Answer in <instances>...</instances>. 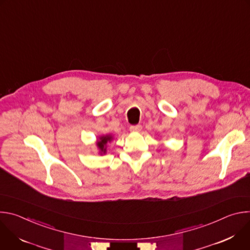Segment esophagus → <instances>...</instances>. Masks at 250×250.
<instances>
[{
  "instance_id": "34e87169",
  "label": "esophagus",
  "mask_w": 250,
  "mask_h": 250,
  "mask_svg": "<svg viewBox=\"0 0 250 250\" xmlns=\"http://www.w3.org/2000/svg\"><path fill=\"white\" fill-rule=\"evenodd\" d=\"M129 130L132 132H138L141 130V125H131L129 127Z\"/></svg>"
}]
</instances>
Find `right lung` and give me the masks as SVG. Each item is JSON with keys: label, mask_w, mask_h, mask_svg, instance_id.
<instances>
[{"label": "right lung", "mask_w": 250, "mask_h": 250, "mask_svg": "<svg viewBox=\"0 0 250 250\" xmlns=\"http://www.w3.org/2000/svg\"><path fill=\"white\" fill-rule=\"evenodd\" d=\"M113 139H114V135L111 133L101 135L97 138L96 146L98 148L100 155H104L106 153V145H108L109 142H112Z\"/></svg>", "instance_id": "right-lung-1"}]
</instances>
